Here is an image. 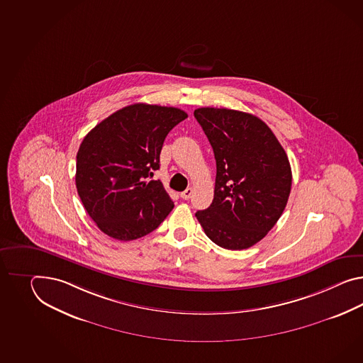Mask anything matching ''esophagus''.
Here are the masks:
<instances>
[{
    "label": "esophagus",
    "instance_id": "obj_1",
    "mask_svg": "<svg viewBox=\"0 0 363 363\" xmlns=\"http://www.w3.org/2000/svg\"><path fill=\"white\" fill-rule=\"evenodd\" d=\"M193 191H194V190H193L191 187H187L185 191H182V193H181V198H182V199H185V201L190 199V198H191V195H193Z\"/></svg>",
    "mask_w": 363,
    "mask_h": 363
}]
</instances>
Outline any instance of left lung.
Returning <instances> with one entry per match:
<instances>
[{
    "label": "left lung",
    "mask_w": 363,
    "mask_h": 363,
    "mask_svg": "<svg viewBox=\"0 0 363 363\" xmlns=\"http://www.w3.org/2000/svg\"><path fill=\"white\" fill-rule=\"evenodd\" d=\"M216 160L213 201L195 213L216 245L241 250L264 239L291 191V167L273 131L259 118L230 108L194 111Z\"/></svg>",
    "instance_id": "1"
}]
</instances>
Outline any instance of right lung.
Returning <instances> with one entry per match:
<instances>
[{"label": "right lung", "instance_id": "1", "mask_svg": "<svg viewBox=\"0 0 363 363\" xmlns=\"http://www.w3.org/2000/svg\"><path fill=\"white\" fill-rule=\"evenodd\" d=\"M186 118L177 107L135 104L107 116L84 138L76 187L89 216L107 236L143 238L174 207L160 181L145 179L160 168L169 131Z\"/></svg>", "mask_w": 363, "mask_h": 363}]
</instances>
